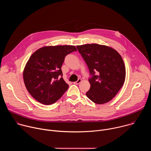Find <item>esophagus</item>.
Instances as JSON below:
<instances>
[{"mask_svg":"<svg viewBox=\"0 0 151 151\" xmlns=\"http://www.w3.org/2000/svg\"><path fill=\"white\" fill-rule=\"evenodd\" d=\"M81 81H82L81 79H78L77 81H76V82H74V83H75V84H79V83L81 82Z\"/></svg>","mask_w":151,"mask_h":151,"instance_id":"obj_1","label":"esophagus"}]
</instances>
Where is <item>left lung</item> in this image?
<instances>
[{
    "label": "left lung",
    "instance_id": "1",
    "mask_svg": "<svg viewBox=\"0 0 151 151\" xmlns=\"http://www.w3.org/2000/svg\"><path fill=\"white\" fill-rule=\"evenodd\" d=\"M76 47L90 71L91 87L86 96L97 104L111 101L125 81V68L121 56L111 47L96 44Z\"/></svg>",
    "mask_w": 151,
    "mask_h": 151
}]
</instances>
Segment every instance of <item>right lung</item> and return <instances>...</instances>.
Instances as JSON below:
<instances>
[{"label":"right lung","mask_w":151,"mask_h":151,"mask_svg":"<svg viewBox=\"0 0 151 151\" xmlns=\"http://www.w3.org/2000/svg\"><path fill=\"white\" fill-rule=\"evenodd\" d=\"M76 51L75 46H49L37 50L31 55L23 78L27 91L35 99L50 105L68 90L69 85L62 78L61 66L66 56Z\"/></svg>","instance_id":"1"}]
</instances>
